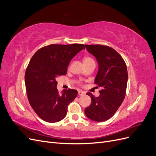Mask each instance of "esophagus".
Segmentation results:
<instances>
[{
  "mask_svg": "<svg viewBox=\"0 0 156 156\" xmlns=\"http://www.w3.org/2000/svg\"><path fill=\"white\" fill-rule=\"evenodd\" d=\"M85 94L84 93L83 91H82V90H79L78 91V94L79 96H83V95H84V94Z\"/></svg>",
  "mask_w": 156,
  "mask_h": 156,
  "instance_id": "1",
  "label": "esophagus"
}]
</instances>
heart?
I'll list each match as a JSON object with an SVG mask.
<instances>
[{"label":"heart","mask_w":156,"mask_h":156,"mask_svg":"<svg viewBox=\"0 0 156 156\" xmlns=\"http://www.w3.org/2000/svg\"><path fill=\"white\" fill-rule=\"evenodd\" d=\"M83 62L84 65L90 63H95L94 60L91 57H89V56H85V57L83 58Z\"/></svg>","instance_id":"obj_1"}]
</instances>
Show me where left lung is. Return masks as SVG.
<instances>
[{
	"label": "left lung",
	"instance_id": "left-lung-1",
	"mask_svg": "<svg viewBox=\"0 0 156 156\" xmlns=\"http://www.w3.org/2000/svg\"><path fill=\"white\" fill-rule=\"evenodd\" d=\"M87 50L97 60L98 72L94 83L101 88L100 95L91 98V104L84 109L86 116L93 121L103 122L111 118L120 107L126 96L127 70L122 56L110 47L85 45Z\"/></svg>",
	"mask_w": 156,
	"mask_h": 156
}]
</instances>
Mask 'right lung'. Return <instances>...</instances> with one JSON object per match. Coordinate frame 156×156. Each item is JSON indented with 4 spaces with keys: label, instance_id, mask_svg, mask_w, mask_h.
<instances>
[{
    "label": "right lung",
    "instance_id": "right-lung-1",
    "mask_svg": "<svg viewBox=\"0 0 156 156\" xmlns=\"http://www.w3.org/2000/svg\"><path fill=\"white\" fill-rule=\"evenodd\" d=\"M83 44H51L44 47L33 55L26 69L25 80L30 105L40 118L54 123L67 114L68 106L77 96V90L58 92L56 79L66 75L70 61Z\"/></svg>",
    "mask_w": 156,
    "mask_h": 156
}]
</instances>
